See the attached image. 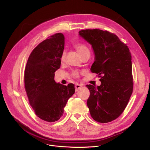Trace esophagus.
I'll return each mask as SVG.
<instances>
[{"label": "esophagus", "instance_id": "esophagus-1", "mask_svg": "<svg viewBox=\"0 0 150 150\" xmlns=\"http://www.w3.org/2000/svg\"><path fill=\"white\" fill-rule=\"evenodd\" d=\"M75 91H78V89H80L81 87H82V86L81 85V84H76V85H75Z\"/></svg>", "mask_w": 150, "mask_h": 150}]
</instances>
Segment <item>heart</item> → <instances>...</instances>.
<instances>
[{
  "label": "heart",
  "instance_id": "1",
  "mask_svg": "<svg viewBox=\"0 0 150 150\" xmlns=\"http://www.w3.org/2000/svg\"><path fill=\"white\" fill-rule=\"evenodd\" d=\"M75 49L77 50V52L80 53V54L81 56V57H83L86 55H90V50L88 48V47L84 45V44H76L75 45ZM66 57V53L63 52L61 57V61H64ZM72 76L74 77H78L79 76V72L78 71H74L72 72Z\"/></svg>",
  "mask_w": 150,
  "mask_h": 150
}]
</instances>
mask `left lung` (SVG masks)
Listing matches in <instances>:
<instances>
[{
    "label": "left lung",
    "mask_w": 150,
    "mask_h": 150,
    "mask_svg": "<svg viewBox=\"0 0 150 150\" xmlns=\"http://www.w3.org/2000/svg\"><path fill=\"white\" fill-rule=\"evenodd\" d=\"M78 33L91 45L95 61L91 71L101 78L100 86H86L90 91L87 101L90 114L98 122H110L122 114L132 93L129 49L108 31L86 29Z\"/></svg>",
    "instance_id": "1"
}]
</instances>
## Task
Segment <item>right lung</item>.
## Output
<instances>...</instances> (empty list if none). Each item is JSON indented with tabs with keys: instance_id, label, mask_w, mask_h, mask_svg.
<instances>
[{
	"instance_id": "right-lung-1",
	"label": "right lung",
	"mask_w": 150,
	"mask_h": 150,
	"mask_svg": "<svg viewBox=\"0 0 150 150\" xmlns=\"http://www.w3.org/2000/svg\"><path fill=\"white\" fill-rule=\"evenodd\" d=\"M64 36L56 33L38 44L30 54L24 72L25 89L31 106L41 119L54 122L75 92L72 83L55 82L54 72L61 66Z\"/></svg>"
}]
</instances>
